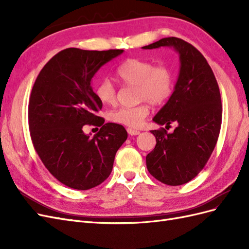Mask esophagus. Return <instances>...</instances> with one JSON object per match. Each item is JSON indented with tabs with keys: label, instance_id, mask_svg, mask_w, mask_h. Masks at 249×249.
Instances as JSON below:
<instances>
[{
	"label": "esophagus",
	"instance_id": "1",
	"mask_svg": "<svg viewBox=\"0 0 249 249\" xmlns=\"http://www.w3.org/2000/svg\"><path fill=\"white\" fill-rule=\"evenodd\" d=\"M127 133H129L131 136H136V135H139L140 132L138 130H135V129H132V127H127L126 129Z\"/></svg>",
	"mask_w": 249,
	"mask_h": 249
}]
</instances>
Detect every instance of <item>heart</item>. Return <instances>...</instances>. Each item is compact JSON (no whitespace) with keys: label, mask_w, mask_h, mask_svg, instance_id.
<instances>
[{"label":"heart","mask_w":249,"mask_h":249,"mask_svg":"<svg viewBox=\"0 0 249 249\" xmlns=\"http://www.w3.org/2000/svg\"><path fill=\"white\" fill-rule=\"evenodd\" d=\"M116 78L124 85L137 87V99L153 105L166 102L172 93L175 78L167 65H155L149 60L129 58L120 63L115 71ZM95 94L103 104L112 105L116 101V86L109 79H103L95 88ZM149 106L143 102L134 107H122L111 111L109 120L131 127L139 126L148 115Z\"/></svg>","instance_id":"heart-1"}]
</instances>
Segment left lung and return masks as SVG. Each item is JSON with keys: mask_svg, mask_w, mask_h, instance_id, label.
<instances>
[{"mask_svg": "<svg viewBox=\"0 0 249 249\" xmlns=\"http://www.w3.org/2000/svg\"><path fill=\"white\" fill-rule=\"evenodd\" d=\"M160 47L178 53L180 69L175 91L153 120L166 129L171 123L178 126L172 133L164 127L150 131L157 144L146 156V167L161 183L178 186L196 177L212 155L220 133L222 105L214 72L196 48L167 37L142 49Z\"/></svg>", "mask_w": 249, "mask_h": 249, "instance_id": "left-lung-1", "label": "left lung"}]
</instances>
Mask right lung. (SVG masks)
<instances>
[{"label": "right lung", "instance_id": "1", "mask_svg": "<svg viewBox=\"0 0 249 249\" xmlns=\"http://www.w3.org/2000/svg\"><path fill=\"white\" fill-rule=\"evenodd\" d=\"M123 52L65 49L43 66L34 83L28 108L33 146L51 175L72 189L102 184L127 138L123 125L104 124L97 116L103 103L91 87L95 72ZM87 124L101 126L93 138L82 131Z\"/></svg>", "mask_w": 249, "mask_h": 249}]
</instances>
